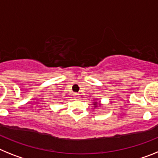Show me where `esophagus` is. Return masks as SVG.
Here are the masks:
<instances>
[{
	"mask_svg": "<svg viewBox=\"0 0 158 158\" xmlns=\"http://www.w3.org/2000/svg\"><path fill=\"white\" fill-rule=\"evenodd\" d=\"M74 97H75V99H79V94H78V93H74Z\"/></svg>",
	"mask_w": 158,
	"mask_h": 158,
	"instance_id": "esophagus-1",
	"label": "esophagus"
}]
</instances>
